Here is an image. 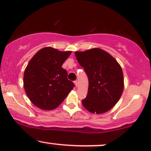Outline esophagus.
Returning a JSON list of instances; mask_svg holds the SVG:
<instances>
[{
	"instance_id": "34e87169",
	"label": "esophagus",
	"mask_w": 151,
	"mask_h": 151,
	"mask_svg": "<svg viewBox=\"0 0 151 151\" xmlns=\"http://www.w3.org/2000/svg\"><path fill=\"white\" fill-rule=\"evenodd\" d=\"M74 84H75L76 87H78V86H79V83H78V81H77V80L74 81Z\"/></svg>"
}]
</instances>
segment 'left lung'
I'll return each instance as SVG.
<instances>
[{"instance_id":"1","label":"left lung","mask_w":151,"mask_h":151,"mask_svg":"<svg viewBox=\"0 0 151 151\" xmlns=\"http://www.w3.org/2000/svg\"><path fill=\"white\" fill-rule=\"evenodd\" d=\"M74 54L88 78V93L81 101L83 107L92 113L109 111L118 102L124 89L121 66L110 54L99 48Z\"/></svg>"}]
</instances>
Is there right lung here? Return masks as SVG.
I'll list each match as a JSON object with an SVG mask.
<instances>
[{"label":"right lung","mask_w":151,"mask_h":151,"mask_svg":"<svg viewBox=\"0 0 151 151\" xmlns=\"http://www.w3.org/2000/svg\"><path fill=\"white\" fill-rule=\"evenodd\" d=\"M71 52L46 47L29 62L24 73V88L32 103L41 110L55 109L74 86L62 68Z\"/></svg>","instance_id":"right-lung-1"}]
</instances>
